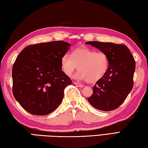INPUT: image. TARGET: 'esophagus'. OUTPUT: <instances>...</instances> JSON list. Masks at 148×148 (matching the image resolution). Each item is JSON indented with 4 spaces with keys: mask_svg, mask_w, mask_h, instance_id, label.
I'll use <instances>...</instances> for the list:
<instances>
[{
    "mask_svg": "<svg viewBox=\"0 0 148 148\" xmlns=\"http://www.w3.org/2000/svg\"><path fill=\"white\" fill-rule=\"evenodd\" d=\"M74 84H75L77 86H78V87H79V88L84 87V86L82 84H80L79 82H74Z\"/></svg>",
    "mask_w": 148,
    "mask_h": 148,
    "instance_id": "1",
    "label": "esophagus"
}]
</instances>
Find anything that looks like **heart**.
Returning a JSON list of instances; mask_svg holds the SVG:
<instances>
[{
	"mask_svg": "<svg viewBox=\"0 0 148 148\" xmlns=\"http://www.w3.org/2000/svg\"><path fill=\"white\" fill-rule=\"evenodd\" d=\"M110 66V58L104 52H97L88 48L75 49L70 55L61 58V68L67 76L71 77L78 67L75 75L78 80L95 82L106 74Z\"/></svg>",
	"mask_w": 148,
	"mask_h": 148,
	"instance_id": "1",
	"label": "heart"
}]
</instances>
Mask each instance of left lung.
<instances>
[{
	"label": "left lung",
	"mask_w": 148,
	"mask_h": 148,
	"mask_svg": "<svg viewBox=\"0 0 148 148\" xmlns=\"http://www.w3.org/2000/svg\"><path fill=\"white\" fill-rule=\"evenodd\" d=\"M86 44L107 53L110 58L108 70L93 86V93L88 99L97 110L109 111L118 108L133 87L135 61L124 44L89 41Z\"/></svg>",
	"instance_id": "obj_1"
}]
</instances>
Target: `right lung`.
<instances>
[{"mask_svg": "<svg viewBox=\"0 0 148 148\" xmlns=\"http://www.w3.org/2000/svg\"><path fill=\"white\" fill-rule=\"evenodd\" d=\"M71 45L62 40L29 45L16 57L12 69L13 94L21 106L35 115L53 112L62 102L71 80L61 68Z\"/></svg>", "mask_w": 148, "mask_h": 148, "instance_id": "obj_1", "label": "right lung"}]
</instances>
